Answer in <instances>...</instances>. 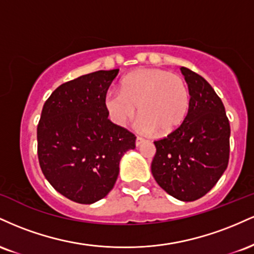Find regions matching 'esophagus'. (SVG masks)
Wrapping results in <instances>:
<instances>
[{"mask_svg":"<svg viewBox=\"0 0 254 254\" xmlns=\"http://www.w3.org/2000/svg\"><path fill=\"white\" fill-rule=\"evenodd\" d=\"M144 142H145V139L143 138V137H139V136L136 137V145H137V147H138V145H141L142 143H144Z\"/></svg>","mask_w":254,"mask_h":254,"instance_id":"34e87169","label":"esophagus"}]
</instances>
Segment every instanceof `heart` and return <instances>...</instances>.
<instances>
[{"instance_id":"1","label":"heart","mask_w":254,"mask_h":254,"mask_svg":"<svg viewBox=\"0 0 254 254\" xmlns=\"http://www.w3.org/2000/svg\"><path fill=\"white\" fill-rule=\"evenodd\" d=\"M119 90L105 100L111 118L119 125H127L138 106L141 119L137 127L144 133H170L183 124L190 111L188 84L179 75L162 69L132 72L123 78Z\"/></svg>"}]
</instances>
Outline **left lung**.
Segmentation results:
<instances>
[{
	"label": "left lung",
	"mask_w": 254,
	"mask_h": 254,
	"mask_svg": "<svg viewBox=\"0 0 254 254\" xmlns=\"http://www.w3.org/2000/svg\"><path fill=\"white\" fill-rule=\"evenodd\" d=\"M191 95L188 117L154 141L151 173L160 188L184 202L208 193L228 166L230 125L220 97L197 72L180 68Z\"/></svg>",
	"instance_id": "1"
}]
</instances>
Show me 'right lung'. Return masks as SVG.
<instances>
[{
  "instance_id": "add662e5",
  "label": "right lung",
  "mask_w": 254,
  "mask_h": 254,
  "mask_svg": "<svg viewBox=\"0 0 254 254\" xmlns=\"http://www.w3.org/2000/svg\"><path fill=\"white\" fill-rule=\"evenodd\" d=\"M119 69L99 70L61 84L43 106L37 127L38 160L64 197L92 204L112 190L119 161L136 136L112 123L105 100Z\"/></svg>"
}]
</instances>
